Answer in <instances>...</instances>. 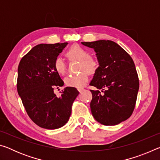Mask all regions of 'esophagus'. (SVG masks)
<instances>
[{
    "label": "esophagus",
    "mask_w": 160,
    "mask_h": 160,
    "mask_svg": "<svg viewBox=\"0 0 160 160\" xmlns=\"http://www.w3.org/2000/svg\"><path fill=\"white\" fill-rule=\"evenodd\" d=\"M78 91H79L80 93H81L82 91H84V89H78Z\"/></svg>",
    "instance_id": "34e87169"
}]
</instances>
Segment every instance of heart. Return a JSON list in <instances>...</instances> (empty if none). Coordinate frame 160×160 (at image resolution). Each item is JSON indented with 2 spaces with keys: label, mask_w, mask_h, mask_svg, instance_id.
Segmentation results:
<instances>
[{
  "label": "heart",
  "mask_w": 160,
  "mask_h": 160,
  "mask_svg": "<svg viewBox=\"0 0 160 160\" xmlns=\"http://www.w3.org/2000/svg\"><path fill=\"white\" fill-rule=\"evenodd\" d=\"M66 56L70 61H78L79 73L69 75L65 78L64 82L68 87L75 88H82L88 82L89 73L93 75L99 69L98 60L93 56H90V52L80 45H72L67 50ZM54 68L60 75L66 73L67 66L66 62L60 56H58L54 61Z\"/></svg>",
  "instance_id": "b5f03b06"
}]
</instances>
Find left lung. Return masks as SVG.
<instances>
[{
    "label": "left lung",
    "instance_id": "1",
    "mask_svg": "<svg viewBox=\"0 0 160 160\" xmlns=\"http://www.w3.org/2000/svg\"><path fill=\"white\" fill-rule=\"evenodd\" d=\"M94 48L99 67L90 85L92 116L104 126H114L132 115L139 90V79L131 56L110 40L82 42ZM99 89H102V94Z\"/></svg>",
    "mask_w": 160,
    "mask_h": 160
}]
</instances>
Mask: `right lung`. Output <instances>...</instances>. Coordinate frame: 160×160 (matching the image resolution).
<instances>
[{"label":"right lung","mask_w":160,"mask_h":160,"mask_svg":"<svg viewBox=\"0 0 160 160\" xmlns=\"http://www.w3.org/2000/svg\"><path fill=\"white\" fill-rule=\"evenodd\" d=\"M68 43L35 46L20 60L18 69L17 90L29 118L43 128L63 126L71 114L72 105L79 94L67 87L60 97L53 92L64 85L54 68V61Z\"/></svg>","instance_id":"1"}]
</instances>
